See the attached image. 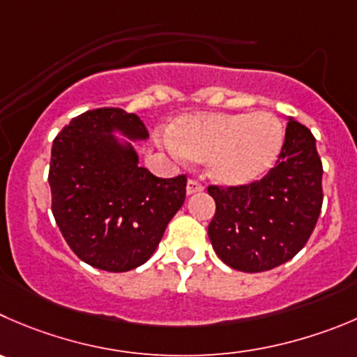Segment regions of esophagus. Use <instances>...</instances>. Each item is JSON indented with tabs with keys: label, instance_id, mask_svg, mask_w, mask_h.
<instances>
[{
	"label": "esophagus",
	"instance_id": "34e87169",
	"mask_svg": "<svg viewBox=\"0 0 357 357\" xmlns=\"http://www.w3.org/2000/svg\"><path fill=\"white\" fill-rule=\"evenodd\" d=\"M203 184L199 181H196V178H189L188 181V195H196V192H202L203 191Z\"/></svg>",
	"mask_w": 357,
	"mask_h": 357
}]
</instances>
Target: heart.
Returning a JSON list of instances; mask_svg holds the SVG:
<instances>
[{
  "mask_svg": "<svg viewBox=\"0 0 357 357\" xmlns=\"http://www.w3.org/2000/svg\"><path fill=\"white\" fill-rule=\"evenodd\" d=\"M169 138L185 158L208 161L215 181L238 185L256 181L277 162L286 133L280 121L266 112H205L178 119Z\"/></svg>",
  "mask_w": 357,
  "mask_h": 357,
  "instance_id": "b5f03b06",
  "label": "heart"
}]
</instances>
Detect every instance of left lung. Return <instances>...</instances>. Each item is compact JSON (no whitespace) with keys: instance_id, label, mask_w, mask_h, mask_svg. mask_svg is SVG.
<instances>
[{"instance_id":"obj_1","label":"left lung","mask_w":357,"mask_h":357,"mask_svg":"<svg viewBox=\"0 0 357 357\" xmlns=\"http://www.w3.org/2000/svg\"><path fill=\"white\" fill-rule=\"evenodd\" d=\"M215 213L208 238L217 256L257 273L293 259L305 247L322 206V162L308 128L291 119L277 165L259 181L208 185Z\"/></svg>"}]
</instances>
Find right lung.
<instances>
[{"mask_svg": "<svg viewBox=\"0 0 357 357\" xmlns=\"http://www.w3.org/2000/svg\"><path fill=\"white\" fill-rule=\"evenodd\" d=\"M147 138L137 114L96 108L71 119L52 144V215L75 256L105 271L144 264L185 199L188 176L161 178L138 166L112 130Z\"/></svg>", "mask_w": 357, "mask_h": 357, "instance_id": "add662e5", "label": "right lung"}]
</instances>
